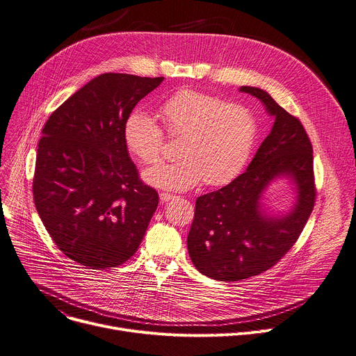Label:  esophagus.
I'll use <instances>...</instances> for the list:
<instances>
[{"label": "esophagus", "instance_id": "obj_1", "mask_svg": "<svg viewBox=\"0 0 356 356\" xmlns=\"http://www.w3.org/2000/svg\"><path fill=\"white\" fill-rule=\"evenodd\" d=\"M176 196H173V195H170V193H160V200L163 202V203H166V202H169V200H172V199H175Z\"/></svg>", "mask_w": 356, "mask_h": 356}]
</instances>
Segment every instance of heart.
<instances>
[{"label":"heart","instance_id":"obj_1","mask_svg":"<svg viewBox=\"0 0 356 356\" xmlns=\"http://www.w3.org/2000/svg\"><path fill=\"white\" fill-rule=\"evenodd\" d=\"M165 131L180 138L173 163H160L143 173L147 184L187 190L200 184L222 186L238 176L252 152L257 123L250 109L193 89L175 93L160 108ZM127 149L145 165L161 157L165 134L153 118L135 111L123 126Z\"/></svg>","mask_w":356,"mask_h":356}]
</instances>
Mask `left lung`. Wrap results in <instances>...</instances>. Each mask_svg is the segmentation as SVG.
I'll list each match as a JSON object with an SVG mask.
<instances>
[{
    "label": "left lung",
    "mask_w": 356,
    "mask_h": 356,
    "mask_svg": "<svg viewBox=\"0 0 356 356\" xmlns=\"http://www.w3.org/2000/svg\"><path fill=\"white\" fill-rule=\"evenodd\" d=\"M240 92L260 99L275 120L247 170L196 200L188 255L202 274L218 281L245 280L275 266L302 233L316 196L312 145L300 119L260 88L241 86ZM281 175L295 181L298 202L285 216H267L261 195Z\"/></svg>",
    "instance_id": "left-lung-1"
}]
</instances>
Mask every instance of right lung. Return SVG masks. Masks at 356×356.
Listing matches in <instances>:
<instances>
[{
    "label": "right lung",
    "instance_id": "obj_1",
    "mask_svg": "<svg viewBox=\"0 0 356 356\" xmlns=\"http://www.w3.org/2000/svg\"><path fill=\"white\" fill-rule=\"evenodd\" d=\"M160 78L102 74L52 112L38 143L32 191L58 248L88 268L127 261L157 209L123 138L126 118Z\"/></svg>",
    "mask_w": 356,
    "mask_h": 356
}]
</instances>
